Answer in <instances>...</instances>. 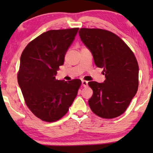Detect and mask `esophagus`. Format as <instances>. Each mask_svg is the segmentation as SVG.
Here are the masks:
<instances>
[{
  "mask_svg": "<svg viewBox=\"0 0 153 153\" xmlns=\"http://www.w3.org/2000/svg\"><path fill=\"white\" fill-rule=\"evenodd\" d=\"M82 84L84 87H87L88 86V82L85 81V80H82Z\"/></svg>",
  "mask_w": 153,
  "mask_h": 153,
  "instance_id": "34e87169",
  "label": "esophagus"
}]
</instances>
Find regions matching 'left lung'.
<instances>
[{
  "instance_id": "1",
  "label": "left lung",
  "mask_w": 153,
  "mask_h": 153,
  "mask_svg": "<svg viewBox=\"0 0 153 153\" xmlns=\"http://www.w3.org/2000/svg\"><path fill=\"white\" fill-rule=\"evenodd\" d=\"M79 35L91 52L97 67L103 68V83L88 82L93 90L88 104L105 119L125 112L138 88L139 67L133 52L115 33L102 29L81 28Z\"/></svg>"
}]
</instances>
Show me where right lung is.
<instances>
[{
	"instance_id": "1",
	"label": "right lung",
	"mask_w": 153,
	"mask_h": 153,
	"mask_svg": "<svg viewBox=\"0 0 153 153\" xmlns=\"http://www.w3.org/2000/svg\"><path fill=\"white\" fill-rule=\"evenodd\" d=\"M78 30L47 31L31 41L21 55L18 84L28 108L42 121L53 122L63 117L81 86L79 79L55 78Z\"/></svg>"
}]
</instances>
